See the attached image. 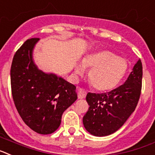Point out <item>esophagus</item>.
Wrapping results in <instances>:
<instances>
[{"label": "esophagus", "mask_w": 155, "mask_h": 155, "mask_svg": "<svg viewBox=\"0 0 155 155\" xmlns=\"http://www.w3.org/2000/svg\"><path fill=\"white\" fill-rule=\"evenodd\" d=\"M86 96H87V91L84 89L79 88L78 90V97L79 99H83V98H85Z\"/></svg>", "instance_id": "1"}]
</instances>
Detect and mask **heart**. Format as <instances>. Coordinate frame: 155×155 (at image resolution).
<instances>
[{
  "label": "heart",
  "instance_id": "obj_1",
  "mask_svg": "<svg viewBox=\"0 0 155 155\" xmlns=\"http://www.w3.org/2000/svg\"><path fill=\"white\" fill-rule=\"evenodd\" d=\"M89 71L90 83L99 91H111L118 85L128 69V62L124 58L118 56L111 51H100L87 55L81 64H76L75 73L83 75Z\"/></svg>",
  "mask_w": 155,
  "mask_h": 155
}]
</instances>
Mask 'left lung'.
Segmentation results:
<instances>
[{"instance_id": "left-lung-1", "label": "left lung", "mask_w": 155, "mask_h": 155, "mask_svg": "<svg viewBox=\"0 0 155 155\" xmlns=\"http://www.w3.org/2000/svg\"><path fill=\"white\" fill-rule=\"evenodd\" d=\"M142 77V62L139 59L120 87L107 93H88L86 99L90 107L83 118L86 130L96 137H105L122 127L139 101Z\"/></svg>"}]
</instances>
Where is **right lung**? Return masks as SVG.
Returning a JSON list of instances; mask_svg holds the SVG:
<instances>
[{
	"mask_svg": "<svg viewBox=\"0 0 155 155\" xmlns=\"http://www.w3.org/2000/svg\"><path fill=\"white\" fill-rule=\"evenodd\" d=\"M39 38L27 40L15 52L11 67V86L16 109L25 124L40 134H51L61 124L62 114L77 99L76 87L54 74L38 69L33 51Z\"/></svg>",
	"mask_w": 155,
	"mask_h": 155,
	"instance_id": "obj_1",
	"label": "right lung"
}]
</instances>
